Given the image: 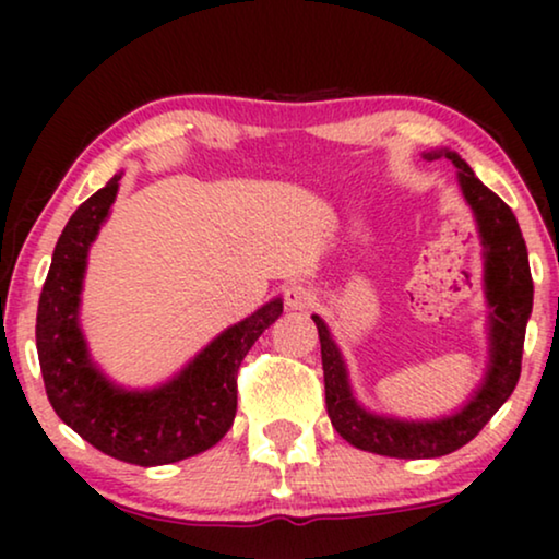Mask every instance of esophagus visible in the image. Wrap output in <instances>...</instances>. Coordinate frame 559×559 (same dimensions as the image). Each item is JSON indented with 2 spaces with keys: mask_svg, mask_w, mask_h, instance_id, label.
Instances as JSON below:
<instances>
[{
  "mask_svg": "<svg viewBox=\"0 0 559 559\" xmlns=\"http://www.w3.org/2000/svg\"><path fill=\"white\" fill-rule=\"evenodd\" d=\"M285 305L289 310H310L316 305V293L302 282H293V285L285 287Z\"/></svg>",
  "mask_w": 559,
  "mask_h": 559,
  "instance_id": "34e87169",
  "label": "esophagus"
}]
</instances>
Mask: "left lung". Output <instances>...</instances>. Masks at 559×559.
Returning <instances> with one entry per match:
<instances>
[{
  "mask_svg": "<svg viewBox=\"0 0 559 559\" xmlns=\"http://www.w3.org/2000/svg\"><path fill=\"white\" fill-rule=\"evenodd\" d=\"M438 157H448L457 167V186L476 218L478 239L484 247L488 364L484 379L463 407L438 419H407L366 409L350 386L348 366L338 343L333 341L325 320L312 316L320 335V356H323L325 407L335 432L358 450L404 457V461L440 457L463 448L509 400L522 373L524 333L534 297L530 254L514 213L476 178L461 155L450 150L425 152V159Z\"/></svg>",
  "mask_w": 559,
  "mask_h": 559,
  "instance_id": "obj_1",
  "label": "left lung"
}]
</instances>
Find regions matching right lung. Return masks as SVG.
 I'll return each mask as SVG.
<instances>
[{"mask_svg":"<svg viewBox=\"0 0 559 559\" xmlns=\"http://www.w3.org/2000/svg\"><path fill=\"white\" fill-rule=\"evenodd\" d=\"M121 173L81 203L52 251L37 305V358L56 415L102 453L134 465L186 461L216 445L236 417V371L254 341L282 316V297L218 333L182 369L150 389L111 381L81 331L88 249L109 218Z\"/></svg>","mask_w":559,"mask_h":559,"instance_id":"1","label":"right lung"}]
</instances>
